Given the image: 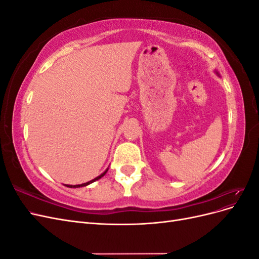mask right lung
Segmentation results:
<instances>
[{"mask_svg":"<svg viewBox=\"0 0 259 259\" xmlns=\"http://www.w3.org/2000/svg\"><path fill=\"white\" fill-rule=\"evenodd\" d=\"M108 170V169H107ZM107 170L106 171H104L103 174H101L100 176H98V177H96V178H94L93 180H91V182H89V183H85V184H82V185H75V186H70V185H67V187H69V188H79V187H84V186H88V185H90V184H92V183H94V182H96V180H98L99 178H101L103 177L106 173H107Z\"/></svg>","mask_w":259,"mask_h":259,"instance_id":"obj_1","label":"right lung"}]
</instances>
